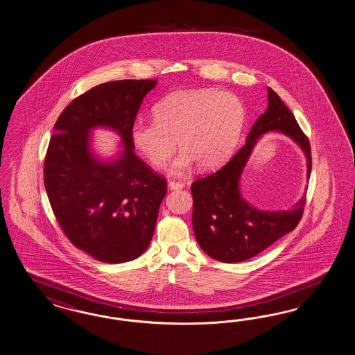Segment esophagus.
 <instances>
[{
	"label": "esophagus",
	"mask_w": 355,
	"mask_h": 355,
	"mask_svg": "<svg viewBox=\"0 0 355 355\" xmlns=\"http://www.w3.org/2000/svg\"><path fill=\"white\" fill-rule=\"evenodd\" d=\"M168 186H169L171 190H181V189L184 187V184L182 182H175V181H169Z\"/></svg>",
	"instance_id": "1"
}]
</instances>
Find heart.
Wrapping results in <instances>:
<instances>
[{"instance_id":"obj_1","label":"heart","mask_w":355,"mask_h":355,"mask_svg":"<svg viewBox=\"0 0 355 355\" xmlns=\"http://www.w3.org/2000/svg\"><path fill=\"white\" fill-rule=\"evenodd\" d=\"M155 119H137L131 140L148 162L160 168L171 159L177 140L182 153L174 160V173L186 172L195 162L214 169L233 155L245 126L241 100L230 92L211 88L174 92L153 109Z\"/></svg>"}]
</instances>
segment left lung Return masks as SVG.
Returning a JSON list of instances; mask_svg holds the SVG:
<instances>
[{
  "label": "left lung",
  "instance_id": "1",
  "mask_svg": "<svg viewBox=\"0 0 355 355\" xmlns=\"http://www.w3.org/2000/svg\"><path fill=\"white\" fill-rule=\"evenodd\" d=\"M277 130L301 146L311 173L310 140L302 131L291 109L268 87V107L248 132L245 146L220 171L196 180L193 193V234L211 258L239 263L252 258L295 229L301 221L306 199L289 211L268 212L248 205L239 193V178L258 138Z\"/></svg>",
  "mask_w": 355,
  "mask_h": 355
}]
</instances>
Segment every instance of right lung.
<instances>
[{"label":"right lung","instance_id":"obj_1","mask_svg":"<svg viewBox=\"0 0 355 355\" xmlns=\"http://www.w3.org/2000/svg\"><path fill=\"white\" fill-rule=\"evenodd\" d=\"M156 79H125L91 88L57 119L44 162V184L54 216L76 248L104 263H125L150 245L166 180L134 153L131 126ZM119 132V159L100 162L89 148L90 130Z\"/></svg>","mask_w":355,"mask_h":355}]
</instances>
